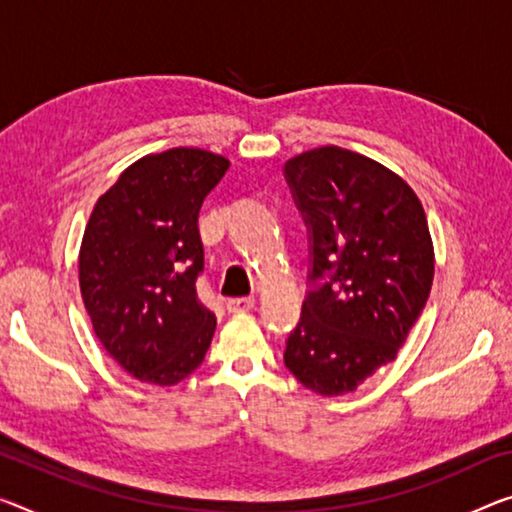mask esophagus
Segmentation results:
<instances>
[{"mask_svg": "<svg viewBox=\"0 0 512 512\" xmlns=\"http://www.w3.org/2000/svg\"><path fill=\"white\" fill-rule=\"evenodd\" d=\"M254 306H256L254 297H233V300L226 302V309L231 313H245L254 309Z\"/></svg>", "mask_w": 512, "mask_h": 512, "instance_id": "1", "label": "esophagus"}]
</instances>
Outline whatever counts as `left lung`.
I'll list each match as a JSON object with an SVG mask.
<instances>
[{"mask_svg": "<svg viewBox=\"0 0 512 512\" xmlns=\"http://www.w3.org/2000/svg\"><path fill=\"white\" fill-rule=\"evenodd\" d=\"M309 231V290L283 364L320 396L396 359L428 302L435 256L412 187L371 157L322 146L283 167Z\"/></svg>", "mask_w": 512, "mask_h": 512, "instance_id": "obj_1", "label": "left lung"}]
</instances>
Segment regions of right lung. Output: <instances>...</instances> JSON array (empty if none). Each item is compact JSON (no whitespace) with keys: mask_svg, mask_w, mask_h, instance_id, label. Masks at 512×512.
<instances>
[{"mask_svg":"<svg viewBox=\"0 0 512 512\" xmlns=\"http://www.w3.org/2000/svg\"><path fill=\"white\" fill-rule=\"evenodd\" d=\"M229 160L169 148L128 167L100 196L80 249L93 332L141 382L171 387L201 366L217 318L196 295L203 272L199 210Z\"/></svg>","mask_w":512,"mask_h":512,"instance_id":"add662e5","label":"right lung"}]
</instances>
